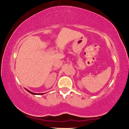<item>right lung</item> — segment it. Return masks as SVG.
Wrapping results in <instances>:
<instances>
[{
  "mask_svg": "<svg viewBox=\"0 0 129 129\" xmlns=\"http://www.w3.org/2000/svg\"><path fill=\"white\" fill-rule=\"evenodd\" d=\"M26 90H27L28 92H29L30 93H31V94H34V95H36V94H38V95H40V94H43V93H40V94H38V93H32V92H31V91H29L28 90H27V89H26Z\"/></svg>",
  "mask_w": 129,
  "mask_h": 129,
  "instance_id": "1",
  "label": "right lung"
}]
</instances>
